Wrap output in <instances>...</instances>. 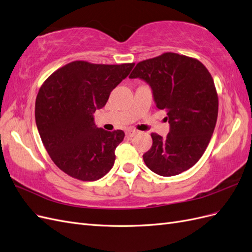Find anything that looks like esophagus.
Segmentation results:
<instances>
[{"mask_svg":"<svg viewBox=\"0 0 252 252\" xmlns=\"http://www.w3.org/2000/svg\"><path fill=\"white\" fill-rule=\"evenodd\" d=\"M139 131L138 130H134V129H129V130L126 131V135L129 136V138H131V136H134L135 134H138Z\"/></svg>","mask_w":252,"mask_h":252,"instance_id":"34e87169","label":"esophagus"}]
</instances>
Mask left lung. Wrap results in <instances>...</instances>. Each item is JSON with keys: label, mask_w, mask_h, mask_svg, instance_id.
Wrapping results in <instances>:
<instances>
[{"label": "left lung", "mask_w": 252, "mask_h": 252, "mask_svg": "<svg viewBox=\"0 0 252 252\" xmlns=\"http://www.w3.org/2000/svg\"><path fill=\"white\" fill-rule=\"evenodd\" d=\"M129 78L148 84L170 125L166 138L151 133L145 164L162 177L191 168L207 148L218 119V94L207 68L195 59L166 52L136 64Z\"/></svg>", "instance_id": "obj_1"}]
</instances>
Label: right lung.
I'll return each mask as SVG.
<instances>
[{
    "instance_id": "add662e5",
    "label": "right lung",
    "mask_w": 252,
    "mask_h": 252,
    "mask_svg": "<svg viewBox=\"0 0 252 252\" xmlns=\"http://www.w3.org/2000/svg\"><path fill=\"white\" fill-rule=\"evenodd\" d=\"M134 64L104 65L74 61L45 81L35 100V123L59 168L81 181L103 178L114 164L123 130L96 127L94 113L127 78Z\"/></svg>"
}]
</instances>
